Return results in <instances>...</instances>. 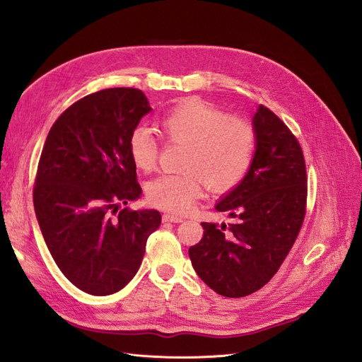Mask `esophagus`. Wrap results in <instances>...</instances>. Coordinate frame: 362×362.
<instances>
[{"label":"esophagus","instance_id":"1","mask_svg":"<svg viewBox=\"0 0 362 362\" xmlns=\"http://www.w3.org/2000/svg\"><path fill=\"white\" fill-rule=\"evenodd\" d=\"M163 222H174V223H178V222H182V218L181 216H177V215H170V214H166L163 215Z\"/></svg>","mask_w":362,"mask_h":362}]
</instances>
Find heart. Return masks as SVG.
Returning a JSON list of instances; mask_svg holds the SVG:
<instances>
[{
    "label": "heart",
    "instance_id": "obj_1",
    "mask_svg": "<svg viewBox=\"0 0 362 362\" xmlns=\"http://www.w3.org/2000/svg\"><path fill=\"white\" fill-rule=\"evenodd\" d=\"M159 131L168 143L184 144L181 174L162 175L147 187V200L170 214H185L203 193V182L214 193H227L242 182L255 160L256 134L242 119L230 117L211 103L185 98L165 112ZM132 163L148 172L159 158L151 134L135 128L128 139Z\"/></svg>",
    "mask_w": 362,
    "mask_h": 362
}]
</instances>
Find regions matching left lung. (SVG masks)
Masks as SVG:
<instances>
[{
    "label": "left lung",
    "instance_id": "obj_1",
    "mask_svg": "<svg viewBox=\"0 0 362 362\" xmlns=\"http://www.w3.org/2000/svg\"><path fill=\"white\" fill-rule=\"evenodd\" d=\"M253 129L256 153L249 174L215 206L233 222H202L203 237L188 250L199 277L226 298L252 295L274 277L306 214L308 178L298 139L262 105Z\"/></svg>",
    "mask_w": 362,
    "mask_h": 362
}]
</instances>
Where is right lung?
Returning a JSON list of instances; mask_svg holds the SVG:
<instances>
[{
	"label": "right lung",
	"mask_w": 362,
	"mask_h": 362,
	"mask_svg": "<svg viewBox=\"0 0 362 362\" xmlns=\"http://www.w3.org/2000/svg\"><path fill=\"white\" fill-rule=\"evenodd\" d=\"M150 110L141 90H101L67 107L47 135L33 206L54 262L85 293L124 288L160 226L158 211L119 209L141 194L128 139Z\"/></svg>",
	"instance_id": "1"
}]
</instances>
